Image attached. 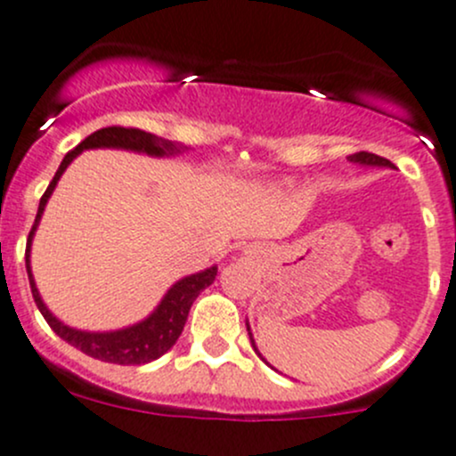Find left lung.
I'll return each instance as SVG.
<instances>
[{
    "mask_svg": "<svg viewBox=\"0 0 456 456\" xmlns=\"http://www.w3.org/2000/svg\"><path fill=\"white\" fill-rule=\"evenodd\" d=\"M348 159L357 161V164H366V166H387V168H395V164H392L390 159H386V157L372 155V152H363V151L354 152V155H350ZM248 330H250V328H248ZM248 335H250V332H248ZM250 341H252V348H255V339H252V335H250Z\"/></svg>",
    "mask_w": 456,
    "mask_h": 456,
    "instance_id": "obj_1",
    "label": "left lung"
}]
</instances>
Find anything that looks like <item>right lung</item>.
<instances>
[{"mask_svg": "<svg viewBox=\"0 0 456 456\" xmlns=\"http://www.w3.org/2000/svg\"><path fill=\"white\" fill-rule=\"evenodd\" d=\"M86 148H126V151H137L146 152V155H170V152L177 151V146L166 139L155 137V134L146 133V130L139 128H124V126H108V128L97 130V133L88 134L79 146L73 148L70 152H66L64 161L57 168L55 177H53L51 186L46 188V192L42 195L39 201L37 217H35L33 228L28 232V241H26V270H28V281L30 290H33V299L37 304L39 313L44 314V319L48 322V326L53 328L57 337H61L64 341H69L70 346H75L77 350H81L88 357L99 359V362L108 363H119V366H142V363L155 362L161 354L168 353L175 346V341L182 335L183 326H186L188 313H191L192 301L200 297V292L204 288H208L210 283L217 277V268H208L204 273L191 274V277H183L182 281L175 283L168 290V295L161 299V304L157 305L155 313L148 319H143L137 326H130L126 330L117 332H81L75 328L64 326L61 322H57L48 308L44 305L42 297H39L37 288H35L33 274H30V241H33L35 228H37L39 219H42L44 206H46L48 197L55 191L57 182H60L61 173L66 170V166L79 155Z\"/></svg>", "mask_w": 456, "mask_h": 456, "instance_id": "1", "label": "right lung"}]
</instances>
